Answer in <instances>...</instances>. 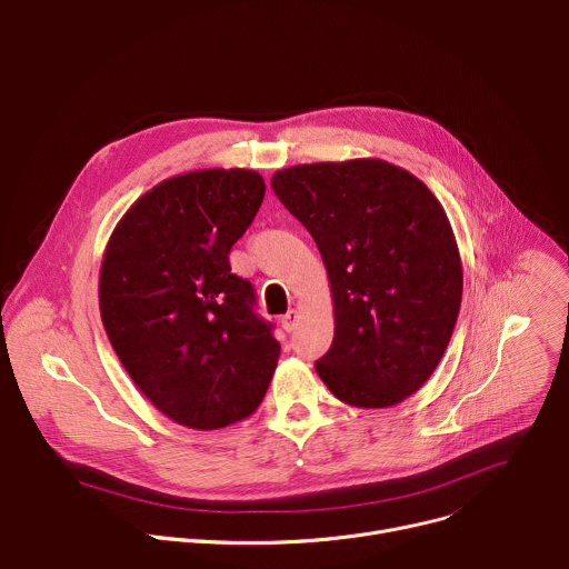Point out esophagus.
Listing matches in <instances>:
<instances>
[{
    "instance_id": "obj_1",
    "label": "esophagus",
    "mask_w": 569,
    "mask_h": 569,
    "mask_svg": "<svg viewBox=\"0 0 569 569\" xmlns=\"http://www.w3.org/2000/svg\"><path fill=\"white\" fill-rule=\"evenodd\" d=\"M299 320H301V313L295 311V308H292V311H288V313L281 318V327L290 333V331H295V329L299 327Z\"/></svg>"
}]
</instances>
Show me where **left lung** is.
Wrapping results in <instances>:
<instances>
[{
    "instance_id": "1",
    "label": "left lung",
    "mask_w": 569,
    "mask_h": 569,
    "mask_svg": "<svg viewBox=\"0 0 569 569\" xmlns=\"http://www.w3.org/2000/svg\"><path fill=\"white\" fill-rule=\"evenodd\" d=\"M272 190L313 236L329 274L336 329L316 360L325 386L356 408L418 392L449 345L462 297L442 203L381 159L292 166L272 174Z\"/></svg>"
}]
</instances>
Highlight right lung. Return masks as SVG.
I'll use <instances>...</instances> for the list:
<instances>
[{
	"label": "right lung",
	"mask_w": 569,
	"mask_h": 569,
	"mask_svg": "<svg viewBox=\"0 0 569 569\" xmlns=\"http://www.w3.org/2000/svg\"><path fill=\"white\" fill-rule=\"evenodd\" d=\"M263 194V177L244 168L170 177L129 206L101 258L107 336L140 392L181 427L249 418L277 370L272 327L229 266Z\"/></svg>",
	"instance_id": "add662e5"
}]
</instances>
